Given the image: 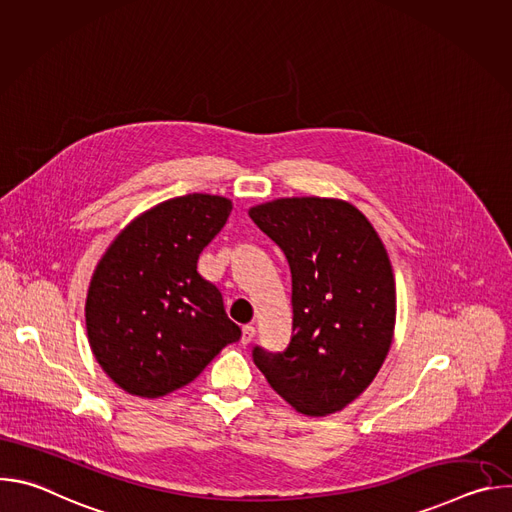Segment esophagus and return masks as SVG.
I'll return each mask as SVG.
<instances>
[{
	"mask_svg": "<svg viewBox=\"0 0 512 512\" xmlns=\"http://www.w3.org/2000/svg\"><path fill=\"white\" fill-rule=\"evenodd\" d=\"M253 336H255V326L253 324H245L243 326V334H241V342L249 344L253 340Z\"/></svg>",
	"mask_w": 512,
	"mask_h": 512,
	"instance_id": "34e87169",
	"label": "esophagus"
}]
</instances>
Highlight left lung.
I'll return each instance as SVG.
<instances>
[{"label": "left lung", "instance_id": "obj_1", "mask_svg": "<svg viewBox=\"0 0 512 512\" xmlns=\"http://www.w3.org/2000/svg\"><path fill=\"white\" fill-rule=\"evenodd\" d=\"M249 216L287 259L294 314L289 344H257L253 362L300 413H336L373 383L393 340L387 251L367 216L342 200L279 198Z\"/></svg>", "mask_w": 512, "mask_h": 512}]
</instances>
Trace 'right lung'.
<instances>
[{"instance_id":"1","label":"right lung","mask_w":512,"mask_h":512,"mask_svg":"<svg viewBox=\"0 0 512 512\" xmlns=\"http://www.w3.org/2000/svg\"><path fill=\"white\" fill-rule=\"evenodd\" d=\"M231 200L188 194L143 212L91 279L85 316L95 358L127 393L164 397L192 383L241 328L196 263L221 233Z\"/></svg>"}]
</instances>
